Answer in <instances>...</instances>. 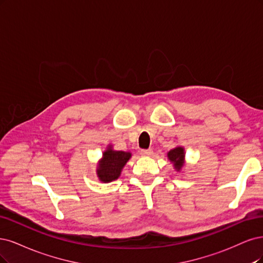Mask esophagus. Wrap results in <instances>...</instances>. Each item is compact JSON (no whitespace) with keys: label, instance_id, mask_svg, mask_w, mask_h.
Returning <instances> with one entry per match:
<instances>
[{"label":"esophagus","instance_id":"obj_1","mask_svg":"<svg viewBox=\"0 0 263 263\" xmlns=\"http://www.w3.org/2000/svg\"><path fill=\"white\" fill-rule=\"evenodd\" d=\"M140 154L142 155V156H151L152 154H153V149H142L141 152H140Z\"/></svg>","mask_w":263,"mask_h":263}]
</instances>
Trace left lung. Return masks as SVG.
I'll use <instances>...</instances> for the list:
<instances>
[{"instance_id":"1","label":"left lung","mask_w":263,"mask_h":263,"mask_svg":"<svg viewBox=\"0 0 263 263\" xmlns=\"http://www.w3.org/2000/svg\"><path fill=\"white\" fill-rule=\"evenodd\" d=\"M167 158L169 159L174 166V169L177 173H180L182 171V168L185 165V152L184 147L178 145L171 149L167 153Z\"/></svg>"}]
</instances>
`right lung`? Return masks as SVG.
<instances>
[{"instance_id": "right-lung-1", "label": "right lung", "mask_w": 263, "mask_h": 263, "mask_svg": "<svg viewBox=\"0 0 263 263\" xmlns=\"http://www.w3.org/2000/svg\"><path fill=\"white\" fill-rule=\"evenodd\" d=\"M132 154L130 152L116 151L111 144H109L104 151L103 156L98 160L96 175L103 183L111 182L120 177L125 164L129 162Z\"/></svg>"}]
</instances>
